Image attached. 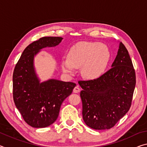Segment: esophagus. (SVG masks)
Returning a JSON list of instances; mask_svg holds the SVG:
<instances>
[{"label":"esophagus","mask_w":147,"mask_h":147,"mask_svg":"<svg viewBox=\"0 0 147 147\" xmlns=\"http://www.w3.org/2000/svg\"><path fill=\"white\" fill-rule=\"evenodd\" d=\"M80 91V89L78 86H76V87H74V88L73 89V92L74 93H78Z\"/></svg>","instance_id":"obj_1"}]
</instances>
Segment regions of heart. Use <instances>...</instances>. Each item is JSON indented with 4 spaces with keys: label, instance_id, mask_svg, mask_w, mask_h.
<instances>
[{
    "label": "heart",
    "instance_id": "b5f03b06",
    "mask_svg": "<svg viewBox=\"0 0 147 147\" xmlns=\"http://www.w3.org/2000/svg\"><path fill=\"white\" fill-rule=\"evenodd\" d=\"M110 52L106 45L99 42H79L69 50L67 59L62 61L63 70L68 73L81 67L82 75L89 79L98 78L106 69Z\"/></svg>",
    "mask_w": 147,
    "mask_h": 147
}]
</instances>
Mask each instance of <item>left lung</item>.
Here are the masks:
<instances>
[{
	"instance_id": "1",
	"label": "left lung",
	"mask_w": 147,
	"mask_h": 147,
	"mask_svg": "<svg viewBox=\"0 0 147 147\" xmlns=\"http://www.w3.org/2000/svg\"><path fill=\"white\" fill-rule=\"evenodd\" d=\"M136 83L135 69L121 42L111 68L99 78L79 80L83 119L94 130H108L128 112Z\"/></svg>"
}]
</instances>
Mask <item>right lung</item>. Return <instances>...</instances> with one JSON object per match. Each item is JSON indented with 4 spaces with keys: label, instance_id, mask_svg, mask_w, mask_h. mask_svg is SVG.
Masks as SVG:
<instances>
[{
    "label": "right lung",
    "instance_id": "right-lung-1",
    "mask_svg": "<svg viewBox=\"0 0 147 147\" xmlns=\"http://www.w3.org/2000/svg\"><path fill=\"white\" fill-rule=\"evenodd\" d=\"M61 37H43L26 47L13 73V97L24 121L34 128H45L58 118L62 102L73 92L76 84L57 80L43 83L35 73L34 57L39 50L54 47Z\"/></svg>",
    "mask_w": 147,
    "mask_h": 147
}]
</instances>
